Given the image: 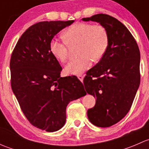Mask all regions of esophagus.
Wrapping results in <instances>:
<instances>
[{
    "mask_svg": "<svg viewBox=\"0 0 149 149\" xmlns=\"http://www.w3.org/2000/svg\"><path fill=\"white\" fill-rule=\"evenodd\" d=\"M77 77H78V79H79V80L81 81H83V80H84V76H83V75H79Z\"/></svg>",
    "mask_w": 149,
    "mask_h": 149,
    "instance_id": "34e87169",
    "label": "esophagus"
}]
</instances>
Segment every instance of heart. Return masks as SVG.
Wrapping results in <instances>:
<instances>
[{
    "instance_id": "obj_1",
    "label": "heart",
    "mask_w": 149,
    "mask_h": 149,
    "mask_svg": "<svg viewBox=\"0 0 149 149\" xmlns=\"http://www.w3.org/2000/svg\"><path fill=\"white\" fill-rule=\"evenodd\" d=\"M65 42L57 40H51L49 50L55 59L65 63L68 58V47L78 45L77 58L73 60L65 66L67 74L79 75L88 70L92 61L98 62L107 50L109 34L107 29L102 24L77 22L62 34Z\"/></svg>"
}]
</instances>
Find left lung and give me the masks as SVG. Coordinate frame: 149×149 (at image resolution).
Segmentation results:
<instances>
[{"mask_svg":"<svg viewBox=\"0 0 149 149\" xmlns=\"http://www.w3.org/2000/svg\"><path fill=\"white\" fill-rule=\"evenodd\" d=\"M82 20L99 22L109 34L106 53L87 71L84 84L97 99L95 106L87 111L89 121L97 127H109L127 115L139 87V48L127 27L109 15L99 13Z\"/></svg>","mask_w":149,"mask_h":149,"instance_id":"1","label":"left lung"}]
</instances>
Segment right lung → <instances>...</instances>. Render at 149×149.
I'll return each mask as SVG.
<instances>
[{
  "label": "right lung",
  "instance_id": "add662e5",
  "mask_svg": "<svg viewBox=\"0 0 149 149\" xmlns=\"http://www.w3.org/2000/svg\"><path fill=\"white\" fill-rule=\"evenodd\" d=\"M73 22L34 24L24 32L10 57L13 94L29 122L47 132L61 129L68 103L86 94L77 77H61L62 67L49 50L54 36Z\"/></svg>",
  "mask_w": 149,
  "mask_h": 149
}]
</instances>
